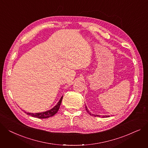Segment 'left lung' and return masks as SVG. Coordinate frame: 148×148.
<instances>
[{
	"mask_svg": "<svg viewBox=\"0 0 148 148\" xmlns=\"http://www.w3.org/2000/svg\"><path fill=\"white\" fill-rule=\"evenodd\" d=\"M86 111H87V112L90 115H92V116H99V115H95V114H92L89 111H88V110H87V106H86ZM108 116H108V115H103L102 116V118H104V117H108Z\"/></svg>",
	"mask_w": 148,
	"mask_h": 148,
	"instance_id": "obj_1",
	"label": "left lung"
}]
</instances>
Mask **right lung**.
<instances>
[{
    "instance_id": "right-lung-1",
    "label": "right lung",
    "mask_w": 148,
    "mask_h": 148,
    "mask_svg": "<svg viewBox=\"0 0 148 148\" xmlns=\"http://www.w3.org/2000/svg\"><path fill=\"white\" fill-rule=\"evenodd\" d=\"M63 98V96L61 97L60 100L59 101V102L57 103V104L53 108H52L51 110L45 111V112H38V113H28V112H24L25 113H26L27 115H31L33 117H36V118H38V119H47V118H49L51 116H53L55 114L57 113V112L59 110V108L60 107L61 103L62 102V100Z\"/></svg>"
}]
</instances>
